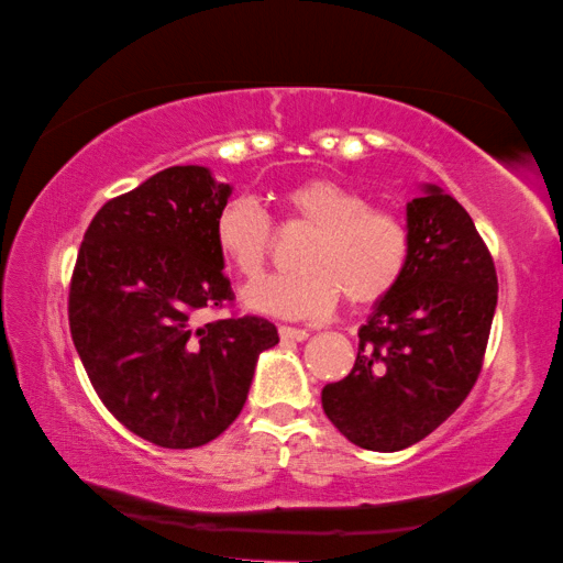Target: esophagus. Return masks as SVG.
<instances>
[{
	"instance_id": "obj_1",
	"label": "esophagus",
	"mask_w": 563,
	"mask_h": 563,
	"mask_svg": "<svg viewBox=\"0 0 563 563\" xmlns=\"http://www.w3.org/2000/svg\"><path fill=\"white\" fill-rule=\"evenodd\" d=\"M279 336L284 342H303V339H309V331L299 327H279Z\"/></svg>"
}]
</instances>
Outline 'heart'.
<instances>
[{"label":"heart","mask_w":563,"mask_h":563,"mask_svg":"<svg viewBox=\"0 0 563 563\" xmlns=\"http://www.w3.org/2000/svg\"><path fill=\"white\" fill-rule=\"evenodd\" d=\"M289 219L314 227L297 264L301 269L274 274L242 291L246 309L284 319L321 317L339 294L368 303L384 297L401 279L409 260V232L399 217L368 209V201L346 184L327 177L307 179L282 195ZM214 242L232 269L254 279L272 249V224L256 201L229 199L217 211Z\"/></svg>","instance_id":"obj_1"}]
</instances>
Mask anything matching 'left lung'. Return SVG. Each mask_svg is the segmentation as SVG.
<instances>
[{"label":"left lung","mask_w":563,"mask_h":563,"mask_svg":"<svg viewBox=\"0 0 563 563\" xmlns=\"http://www.w3.org/2000/svg\"><path fill=\"white\" fill-rule=\"evenodd\" d=\"M409 260L358 329L354 368L321 389L329 421L368 451L429 437L476 384L496 311V269L472 217L437 184L407 205Z\"/></svg>","instance_id":"1"}]
</instances>
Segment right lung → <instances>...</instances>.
Returning <instances> with one entry per match:
<instances>
[{
  "label": "right lung",
  "mask_w": 563,
  "mask_h": 563,
  "mask_svg": "<svg viewBox=\"0 0 563 563\" xmlns=\"http://www.w3.org/2000/svg\"><path fill=\"white\" fill-rule=\"evenodd\" d=\"M232 187L207 167L154 174L97 211L69 289L74 346L99 399L136 437L164 449L217 439L244 409L256 358L279 344L272 321L232 317L214 242Z\"/></svg>",
  "instance_id": "right-lung-1"
}]
</instances>
